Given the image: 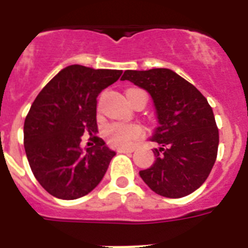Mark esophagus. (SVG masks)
Listing matches in <instances>:
<instances>
[{"label":"esophagus","mask_w":248,"mask_h":248,"mask_svg":"<svg viewBox=\"0 0 248 248\" xmlns=\"http://www.w3.org/2000/svg\"><path fill=\"white\" fill-rule=\"evenodd\" d=\"M134 151H135L134 148H121L118 149V153H132Z\"/></svg>","instance_id":"34e87169"}]
</instances>
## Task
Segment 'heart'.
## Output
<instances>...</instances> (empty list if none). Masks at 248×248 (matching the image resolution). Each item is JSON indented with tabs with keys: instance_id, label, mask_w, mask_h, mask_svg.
<instances>
[{
	"instance_id": "b5f03b06",
	"label": "heart",
	"mask_w": 248,
	"mask_h": 248,
	"mask_svg": "<svg viewBox=\"0 0 248 248\" xmlns=\"http://www.w3.org/2000/svg\"><path fill=\"white\" fill-rule=\"evenodd\" d=\"M143 134V128L135 124H108L104 130L105 139L113 147L124 148L130 147L136 139Z\"/></svg>"
}]
</instances>
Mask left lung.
<instances>
[{
  "label": "left lung",
  "mask_w": 248,
  "mask_h": 248,
  "mask_svg": "<svg viewBox=\"0 0 248 248\" xmlns=\"http://www.w3.org/2000/svg\"><path fill=\"white\" fill-rule=\"evenodd\" d=\"M130 81L151 95L158 126L151 140L159 144L155 163L140 177L159 196L180 198L203 184L217 155L219 131L207 99L167 68L124 71Z\"/></svg>",
  "instance_id": "1"
}]
</instances>
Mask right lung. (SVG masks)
Returning a JSON list of instances; mask_svg holds the SVG:
<instances>
[{
	"label": "right lung",
	"mask_w": 248,
	"mask_h": 248,
	"mask_svg": "<svg viewBox=\"0 0 248 248\" xmlns=\"http://www.w3.org/2000/svg\"><path fill=\"white\" fill-rule=\"evenodd\" d=\"M122 75L118 69L68 65L41 90L24 122V148L38 183L60 200H77L97 186L116 152L97 132L96 97Z\"/></svg>",
	"instance_id": "obj_1"
}]
</instances>
